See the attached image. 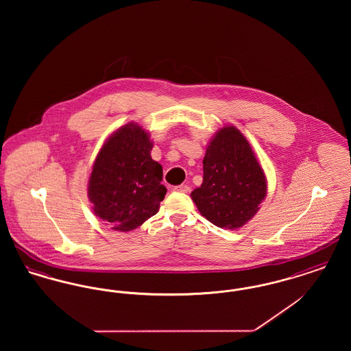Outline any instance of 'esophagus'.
Here are the masks:
<instances>
[{"mask_svg": "<svg viewBox=\"0 0 351 351\" xmlns=\"http://www.w3.org/2000/svg\"><path fill=\"white\" fill-rule=\"evenodd\" d=\"M173 191H175V192H182V193H188V192H189V186L185 185V184H180V185H176V186L173 188Z\"/></svg>", "mask_w": 351, "mask_h": 351, "instance_id": "esophagus-1", "label": "esophagus"}]
</instances>
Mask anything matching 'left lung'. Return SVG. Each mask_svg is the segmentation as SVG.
<instances>
[{"instance_id":"obj_1","label":"left lung","mask_w":351,"mask_h":351,"mask_svg":"<svg viewBox=\"0 0 351 351\" xmlns=\"http://www.w3.org/2000/svg\"><path fill=\"white\" fill-rule=\"evenodd\" d=\"M200 188L191 196L201 215L218 228L246 223L266 196V179L246 138L234 126L216 134L206 149Z\"/></svg>"}]
</instances>
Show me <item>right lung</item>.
I'll return each mask as SVG.
<instances>
[{
    "label": "right lung",
    "instance_id": "add662e5",
    "mask_svg": "<svg viewBox=\"0 0 351 351\" xmlns=\"http://www.w3.org/2000/svg\"><path fill=\"white\" fill-rule=\"evenodd\" d=\"M152 143L130 123L102 146L89 179V199L97 217L112 229L130 232L155 216L167 188L162 166L151 159Z\"/></svg>",
    "mask_w": 351,
    "mask_h": 351
}]
</instances>
